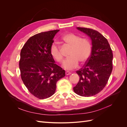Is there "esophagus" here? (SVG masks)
<instances>
[{
    "label": "esophagus",
    "instance_id": "esophagus-1",
    "mask_svg": "<svg viewBox=\"0 0 127 127\" xmlns=\"http://www.w3.org/2000/svg\"><path fill=\"white\" fill-rule=\"evenodd\" d=\"M65 74H66V75H69L71 74V72L68 71H66V72H65Z\"/></svg>",
    "mask_w": 127,
    "mask_h": 127
}]
</instances>
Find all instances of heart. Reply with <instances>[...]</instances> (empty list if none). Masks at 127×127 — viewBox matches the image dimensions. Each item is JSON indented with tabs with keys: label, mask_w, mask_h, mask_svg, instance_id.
<instances>
[{
	"label": "heart",
	"mask_w": 127,
	"mask_h": 127,
	"mask_svg": "<svg viewBox=\"0 0 127 127\" xmlns=\"http://www.w3.org/2000/svg\"><path fill=\"white\" fill-rule=\"evenodd\" d=\"M65 43L71 47L69 52V56L63 63V67L68 70H71L78 66V62L84 64L89 59L91 52L90 42L85 39H81L80 36L73 33L65 34L62 37ZM50 54L58 63H61L63 60L59 46L54 42L50 50Z\"/></svg>",
	"instance_id": "b5f03b06"
}]
</instances>
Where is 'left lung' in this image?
I'll return each instance as SVG.
<instances>
[{
    "label": "left lung",
    "instance_id": "left-lung-1",
    "mask_svg": "<svg viewBox=\"0 0 127 127\" xmlns=\"http://www.w3.org/2000/svg\"><path fill=\"white\" fill-rule=\"evenodd\" d=\"M77 29L91 38L92 47L87 63L76 71L79 80L73 89L81 96H92L99 93L108 82L113 68V53L107 39L97 31Z\"/></svg>",
    "mask_w": 127,
    "mask_h": 127
}]
</instances>
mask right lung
Instances as JSON below:
<instances>
[{"label": "right lung", "mask_w": 127, "mask_h": 127, "mask_svg": "<svg viewBox=\"0 0 127 127\" xmlns=\"http://www.w3.org/2000/svg\"><path fill=\"white\" fill-rule=\"evenodd\" d=\"M59 30L41 32L31 37L22 48L19 63L22 80L29 91L39 99L55 94L56 84L65 71L55 64L50 50Z\"/></svg>", "instance_id": "add662e5"}]
</instances>
